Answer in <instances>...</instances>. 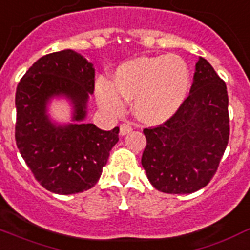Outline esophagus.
Returning <instances> with one entry per match:
<instances>
[{
	"mask_svg": "<svg viewBox=\"0 0 250 250\" xmlns=\"http://www.w3.org/2000/svg\"><path fill=\"white\" fill-rule=\"evenodd\" d=\"M133 129V127H132L131 123H122L121 127H119V133H121V136H125L127 135V133H129V132Z\"/></svg>",
	"mask_w": 250,
	"mask_h": 250,
	"instance_id": "obj_1",
	"label": "esophagus"
}]
</instances>
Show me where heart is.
Segmentation results:
<instances>
[{
  "label": "heart",
  "mask_w": 250,
  "mask_h": 250,
  "mask_svg": "<svg viewBox=\"0 0 250 250\" xmlns=\"http://www.w3.org/2000/svg\"><path fill=\"white\" fill-rule=\"evenodd\" d=\"M190 84L188 64L176 55L140 58L119 66L115 82L100 79L97 99L101 106L113 113L123 107V96L133 99V109L141 121L159 123L181 106Z\"/></svg>",
  "instance_id": "1"
}]
</instances>
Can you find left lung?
<instances>
[{"instance_id": "8db88e82", "label": "left lung", "mask_w": 250, "mask_h": 250, "mask_svg": "<svg viewBox=\"0 0 250 250\" xmlns=\"http://www.w3.org/2000/svg\"><path fill=\"white\" fill-rule=\"evenodd\" d=\"M141 164L150 184L167 194H191L217 172L230 136L226 84L199 58L190 95L163 125L144 129Z\"/></svg>"}]
</instances>
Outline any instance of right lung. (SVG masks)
I'll return each mask as SVG.
<instances>
[{"instance_id":"obj_1","label":"right lung","mask_w":250,"mask_h":250,"mask_svg":"<svg viewBox=\"0 0 250 250\" xmlns=\"http://www.w3.org/2000/svg\"><path fill=\"white\" fill-rule=\"evenodd\" d=\"M93 90V65L73 50L38 59L18 84L16 146L36 180L54 194L70 195L95 186L118 143V127L103 131L83 122ZM55 96L71 101L76 124L49 121L47 104Z\"/></svg>"}]
</instances>
